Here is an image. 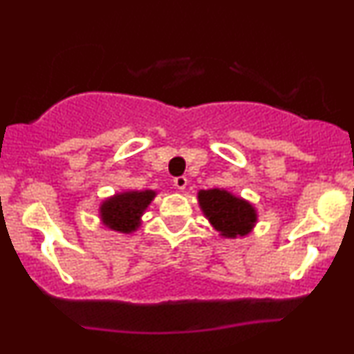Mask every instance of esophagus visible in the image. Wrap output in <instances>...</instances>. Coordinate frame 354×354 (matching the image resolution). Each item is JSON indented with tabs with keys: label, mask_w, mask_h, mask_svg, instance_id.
Instances as JSON below:
<instances>
[{
	"label": "esophagus",
	"mask_w": 354,
	"mask_h": 354,
	"mask_svg": "<svg viewBox=\"0 0 354 354\" xmlns=\"http://www.w3.org/2000/svg\"><path fill=\"white\" fill-rule=\"evenodd\" d=\"M186 186H188V178H186V176L174 178V188H176V189H185Z\"/></svg>",
	"instance_id": "1"
}]
</instances>
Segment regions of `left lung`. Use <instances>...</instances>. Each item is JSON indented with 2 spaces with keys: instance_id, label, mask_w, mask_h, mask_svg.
<instances>
[{
  "instance_id": "8db88e82",
  "label": "left lung",
  "mask_w": 354,
  "mask_h": 354,
  "mask_svg": "<svg viewBox=\"0 0 354 354\" xmlns=\"http://www.w3.org/2000/svg\"><path fill=\"white\" fill-rule=\"evenodd\" d=\"M198 205L214 231L221 238L248 236L258 223V211L245 198L225 188L198 191Z\"/></svg>"
}]
</instances>
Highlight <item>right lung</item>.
<instances>
[{"mask_svg": "<svg viewBox=\"0 0 354 354\" xmlns=\"http://www.w3.org/2000/svg\"><path fill=\"white\" fill-rule=\"evenodd\" d=\"M156 194L154 189H126L104 198L98 209L101 225L115 233H135Z\"/></svg>", "mask_w": 354, "mask_h": 354, "instance_id": "right-lung-1", "label": "right lung"}]
</instances>
